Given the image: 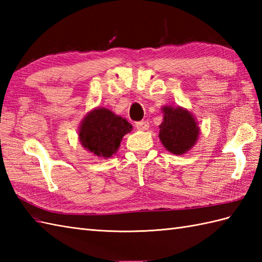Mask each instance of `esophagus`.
<instances>
[{"mask_svg": "<svg viewBox=\"0 0 262 262\" xmlns=\"http://www.w3.org/2000/svg\"><path fill=\"white\" fill-rule=\"evenodd\" d=\"M135 126H136V128H137L138 130H142V132L147 130L148 127H149L147 121H138V122H136Z\"/></svg>", "mask_w": 262, "mask_h": 262, "instance_id": "obj_1", "label": "esophagus"}]
</instances>
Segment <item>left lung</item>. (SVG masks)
Instances as JSON below:
<instances>
[{"instance_id":"left-lung-1","label":"left lung","mask_w":262,"mask_h":262,"mask_svg":"<svg viewBox=\"0 0 262 262\" xmlns=\"http://www.w3.org/2000/svg\"><path fill=\"white\" fill-rule=\"evenodd\" d=\"M163 120L161 122L159 138L166 151L182 155L196 145L200 128L194 116L186 108L164 105L161 108Z\"/></svg>"}]
</instances>
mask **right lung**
<instances>
[{
	"instance_id": "right-lung-1",
	"label": "right lung",
	"mask_w": 262,
	"mask_h": 262,
	"mask_svg": "<svg viewBox=\"0 0 262 262\" xmlns=\"http://www.w3.org/2000/svg\"><path fill=\"white\" fill-rule=\"evenodd\" d=\"M133 126L126 118L110 109L97 107L89 111L79 127V141L82 147L94 157L109 159L117 153L120 142Z\"/></svg>"
}]
</instances>
